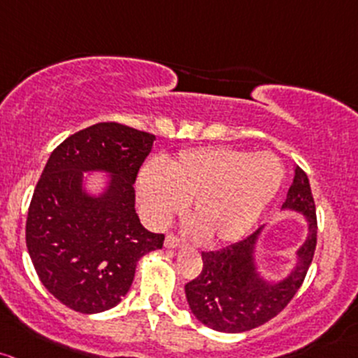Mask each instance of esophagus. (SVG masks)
Instances as JSON below:
<instances>
[{
  "label": "esophagus",
  "instance_id": "esophagus-1",
  "mask_svg": "<svg viewBox=\"0 0 358 358\" xmlns=\"http://www.w3.org/2000/svg\"><path fill=\"white\" fill-rule=\"evenodd\" d=\"M164 246L166 248H180L182 246V239L175 236V234H168L166 239H164Z\"/></svg>",
  "mask_w": 358,
  "mask_h": 358
}]
</instances>
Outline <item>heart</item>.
Listing matches in <instances>:
<instances>
[{
	"mask_svg": "<svg viewBox=\"0 0 358 358\" xmlns=\"http://www.w3.org/2000/svg\"><path fill=\"white\" fill-rule=\"evenodd\" d=\"M284 168L270 152L212 146L180 152L164 171L146 166L139 197L155 224L170 221L192 202V217L203 241L227 243L248 233L275 199Z\"/></svg>",
	"mask_w": 358,
	"mask_h": 358,
	"instance_id": "1",
	"label": "heart"
}]
</instances>
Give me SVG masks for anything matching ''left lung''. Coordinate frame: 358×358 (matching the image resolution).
Segmentation results:
<instances>
[{
  "label": "left lung",
  "instance_id": "obj_1",
  "mask_svg": "<svg viewBox=\"0 0 358 358\" xmlns=\"http://www.w3.org/2000/svg\"><path fill=\"white\" fill-rule=\"evenodd\" d=\"M284 209L308 217L309 236L297 251L296 270L278 284H265L253 263L260 229L243 241L219 251H202V272L185 285L188 306L195 317L215 331L241 333L265 324L292 301L311 265L317 239V219L309 178L299 166L287 192Z\"/></svg>",
  "mask_w": 358,
  "mask_h": 358
}]
</instances>
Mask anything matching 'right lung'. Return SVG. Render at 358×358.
Returning <instances> with one entry per match:
<instances>
[{
	"instance_id": "add662e5",
	"label": "right lung",
	"mask_w": 358,
	"mask_h": 358,
	"mask_svg": "<svg viewBox=\"0 0 358 358\" xmlns=\"http://www.w3.org/2000/svg\"><path fill=\"white\" fill-rule=\"evenodd\" d=\"M156 137L119 122H100L54 149L30 200L25 238L44 287L83 314L107 311L134 280L141 257L163 248L136 214L134 183ZM114 176L108 192L88 198L83 171Z\"/></svg>"
}]
</instances>
